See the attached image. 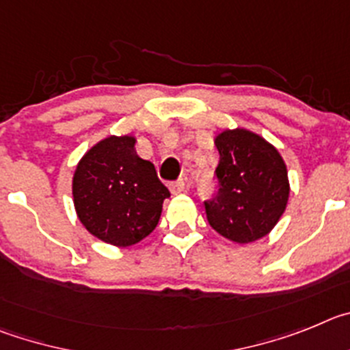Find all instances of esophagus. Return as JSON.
I'll list each match as a JSON object with an SVG mask.
<instances>
[{"label":"esophagus","mask_w":350,"mask_h":350,"mask_svg":"<svg viewBox=\"0 0 350 350\" xmlns=\"http://www.w3.org/2000/svg\"><path fill=\"white\" fill-rule=\"evenodd\" d=\"M169 190H171L172 195L181 193V191L185 190V181H183V179H178V181H172L171 185H169Z\"/></svg>","instance_id":"1"}]
</instances>
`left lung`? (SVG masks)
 <instances>
[{"label":"left lung","mask_w":350,"mask_h":350,"mask_svg":"<svg viewBox=\"0 0 350 350\" xmlns=\"http://www.w3.org/2000/svg\"><path fill=\"white\" fill-rule=\"evenodd\" d=\"M219 163L218 195L204 202L207 221L219 235L250 244L270 234L289 198L288 169L277 148L247 129H226L214 137Z\"/></svg>","instance_id":"1"}]
</instances>
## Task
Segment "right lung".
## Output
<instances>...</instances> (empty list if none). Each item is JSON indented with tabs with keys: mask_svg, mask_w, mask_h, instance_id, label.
I'll list each match as a JSON object with an SVG mask.
<instances>
[{
	"mask_svg": "<svg viewBox=\"0 0 350 350\" xmlns=\"http://www.w3.org/2000/svg\"><path fill=\"white\" fill-rule=\"evenodd\" d=\"M169 195L155 165L137 155L134 136H108L94 144L73 176L78 219L94 237L116 247L152 234Z\"/></svg>",
	"mask_w": 350,
	"mask_h": 350,
	"instance_id": "right-lung-1",
	"label": "right lung"
}]
</instances>
